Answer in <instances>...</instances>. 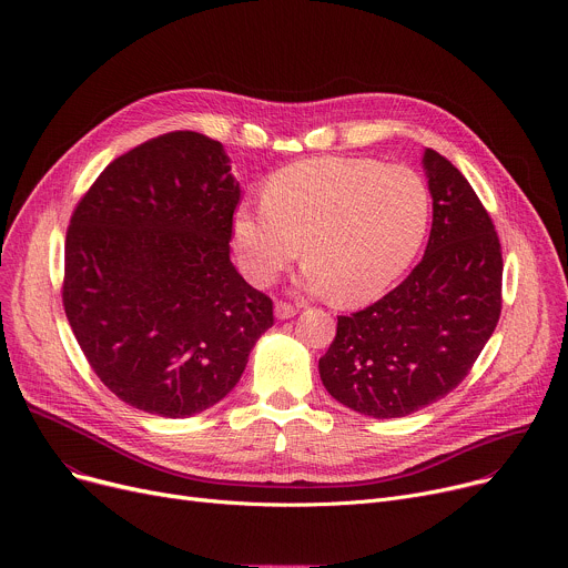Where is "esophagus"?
I'll list each match as a JSON object with an SVG mask.
<instances>
[{"instance_id": "34e87169", "label": "esophagus", "mask_w": 568, "mask_h": 568, "mask_svg": "<svg viewBox=\"0 0 568 568\" xmlns=\"http://www.w3.org/2000/svg\"><path fill=\"white\" fill-rule=\"evenodd\" d=\"M296 312H298V307H296L294 303H287V301H278L276 307H274V314H276L278 318H290V316H294Z\"/></svg>"}]
</instances>
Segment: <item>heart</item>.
<instances>
[{
	"label": "heart",
	"mask_w": 568,
	"mask_h": 568,
	"mask_svg": "<svg viewBox=\"0 0 568 568\" xmlns=\"http://www.w3.org/2000/svg\"><path fill=\"white\" fill-rule=\"evenodd\" d=\"M429 217V186L414 169L321 156L272 175L265 204L235 211L233 235L256 283L272 281L303 245L307 287L362 305L409 270Z\"/></svg>",
	"instance_id": "heart-1"
}]
</instances>
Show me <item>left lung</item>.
Returning <instances> with one entry per match:
<instances>
[{
  "label": "left lung",
  "instance_id": "obj_1",
  "mask_svg": "<svg viewBox=\"0 0 568 568\" xmlns=\"http://www.w3.org/2000/svg\"><path fill=\"white\" fill-rule=\"evenodd\" d=\"M434 200L427 252L373 305L337 318L318 359L323 386L371 418H402L454 390L501 316V242L490 213L447 156L427 148Z\"/></svg>",
  "mask_w": 568,
  "mask_h": 568
}]
</instances>
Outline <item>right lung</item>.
I'll return each mask as SVG.
<instances>
[{"instance_id": "obj_1", "label": "right lung", "mask_w": 568, "mask_h": 568, "mask_svg": "<svg viewBox=\"0 0 568 568\" xmlns=\"http://www.w3.org/2000/svg\"><path fill=\"white\" fill-rule=\"evenodd\" d=\"M220 141L175 130L116 156L75 204L62 305L99 379L145 414L220 402L274 303L229 261L240 186Z\"/></svg>"}]
</instances>
